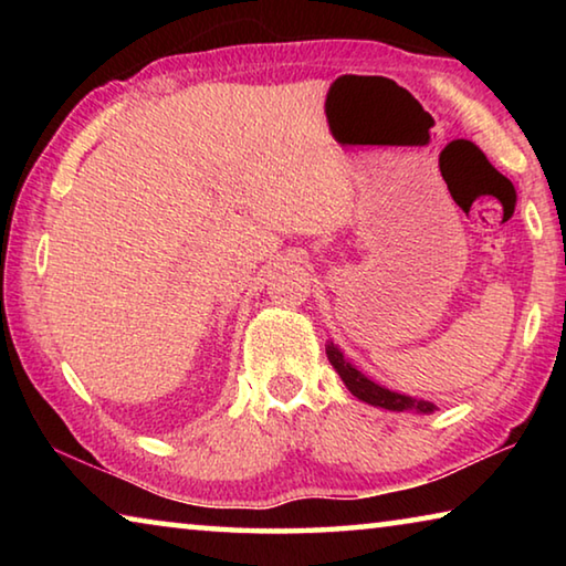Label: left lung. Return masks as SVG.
<instances>
[{"label":"left lung","mask_w":566,"mask_h":566,"mask_svg":"<svg viewBox=\"0 0 566 566\" xmlns=\"http://www.w3.org/2000/svg\"><path fill=\"white\" fill-rule=\"evenodd\" d=\"M327 357L332 361V367L337 369V375L342 377L344 385L352 391L354 397L367 401L371 407H381V409H391V411H407V409H415L421 411V415H429V411H434L432 401H424V399H411L407 395H397V391L379 387L377 381H371L361 375L357 367H352V364L344 359V354L339 352V347L334 342H327Z\"/></svg>","instance_id":"left-lung-1"}]
</instances>
